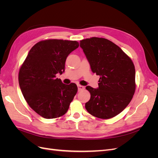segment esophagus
Segmentation results:
<instances>
[{
	"mask_svg": "<svg viewBox=\"0 0 158 158\" xmlns=\"http://www.w3.org/2000/svg\"><path fill=\"white\" fill-rule=\"evenodd\" d=\"M78 91L80 92V91H81V90L84 89V87L82 86V85H78Z\"/></svg>",
	"mask_w": 158,
	"mask_h": 158,
	"instance_id": "obj_1",
	"label": "esophagus"
}]
</instances>
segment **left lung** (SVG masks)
Returning a JSON list of instances; mask_svg holds the SVG:
<instances>
[{
    "instance_id": "8db88e82",
    "label": "left lung",
    "mask_w": 158,
    "mask_h": 158,
    "mask_svg": "<svg viewBox=\"0 0 158 158\" xmlns=\"http://www.w3.org/2000/svg\"><path fill=\"white\" fill-rule=\"evenodd\" d=\"M94 73L99 76L98 89L85 87L91 97L85 107L92 115L108 119L125 109L135 92V68L120 47L105 38L80 41Z\"/></svg>"
}]
</instances>
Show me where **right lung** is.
Wrapping results in <instances>:
<instances>
[{"instance_id": "1", "label": "right lung", "mask_w": 158, "mask_h": 158, "mask_svg": "<svg viewBox=\"0 0 158 158\" xmlns=\"http://www.w3.org/2000/svg\"><path fill=\"white\" fill-rule=\"evenodd\" d=\"M78 42L45 40L32 47L22 64L19 85L29 106L45 118H58L67 112L77 93L76 84L66 85L56 74H63L65 61Z\"/></svg>"}]
</instances>
